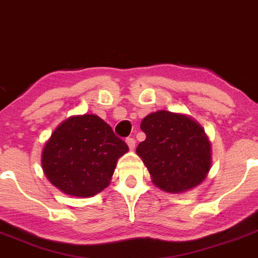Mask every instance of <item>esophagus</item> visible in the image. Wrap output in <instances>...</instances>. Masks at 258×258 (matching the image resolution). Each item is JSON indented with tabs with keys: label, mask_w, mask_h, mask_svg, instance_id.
I'll use <instances>...</instances> for the list:
<instances>
[{
	"label": "esophagus",
	"mask_w": 258,
	"mask_h": 258,
	"mask_svg": "<svg viewBox=\"0 0 258 258\" xmlns=\"http://www.w3.org/2000/svg\"><path fill=\"white\" fill-rule=\"evenodd\" d=\"M126 143H127V145H128L130 150H134L135 146H136V141H135V139H132V137H128V139L126 140Z\"/></svg>",
	"instance_id": "esophagus-1"
}]
</instances>
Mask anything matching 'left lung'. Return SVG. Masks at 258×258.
<instances>
[{
	"label": "left lung",
	"mask_w": 258,
	"mask_h": 258,
	"mask_svg": "<svg viewBox=\"0 0 258 258\" xmlns=\"http://www.w3.org/2000/svg\"><path fill=\"white\" fill-rule=\"evenodd\" d=\"M145 141L137 155L150 172L155 186L170 194L186 192L206 178L211 146L205 131L188 115L158 110L141 122Z\"/></svg>",
	"instance_id": "left-lung-1"
}]
</instances>
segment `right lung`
<instances>
[{
	"label": "right lung",
	"instance_id": "right-lung-1",
	"mask_svg": "<svg viewBox=\"0 0 258 258\" xmlns=\"http://www.w3.org/2000/svg\"><path fill=\"white\" fill-rule=\"evenodd\" d=\"M128 146L95 114L74 115L62 122L42 153V167L63 194L90 197L108 187L118 158Z\"/></svg>",
	"mask_w": 258,
	"mask_h": 258
}]
</instances>
